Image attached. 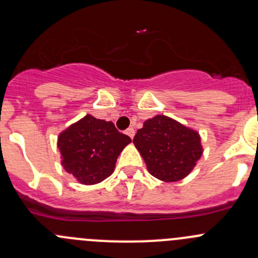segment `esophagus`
I'll use <instances>...</instances> for the list:
<instances>
[{
    "instance_id": "esophagus-1",
    "label": "esophagus",
    "mask_w": 258,
    "mask_h": 258,
    "mask_svg": "<svg viewBox=\"0 0 258 258\" xmlns=\"http://www.w3.org/2000/svg\"><path fill=\"white\" fill-rule=\"evenodd\" d=\"M126 135H128V136L131 137V139H134V136H135V130L132 128V127H130V128L126 130Z\"/></svg>"
}]
</instances>
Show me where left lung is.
Here are the masks:
<instances>
[{
	"mask_svg": "<svg viewBox=\"0 0 258 258\" xmlns=\"http://www.w3.org/2000/svg\"><path fill=\"white\" fill-rule=\"evenodd\" d=\"M134 144L153 177L175 182L186 177L202 156L200 135L163 114L145 121Z\"/></svg>",
	"mask_w": 258,
	"mask_h": 258,
	"instance_id": "obj_1",
	"label": "left lung"
}]
</instances>
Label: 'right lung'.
I'll return each instance as SVG.
<instances>
[{
    "label": "right lung",
    "mask_w": 258,
    "mask_h": 258,
    "mask_svg": "<svg viewBox=\"0 0 258 258\" xmlns=\"http://www.w3.org/2000/svg\"><path fill=\"white\" fill-rule=\"evenodd\" d=\"M131 142L112 122L86 114L58 136L62 166L83 184H95L112 175L117 157Z\"/></svg>",
    "instance_id": "right-lung-1"
}]
</instances>
